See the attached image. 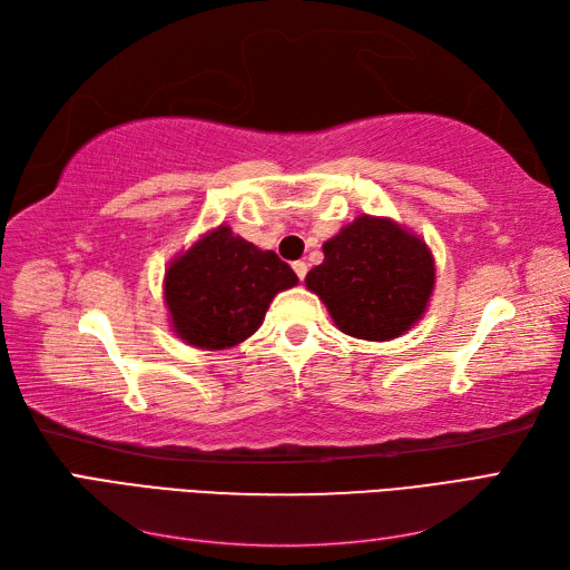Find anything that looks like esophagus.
<instances>
[{
    "label": "esophagus",
    "mask_w": 570,
    "mask_h": 570,
    "mask_svg": "<svg viewBox=\"0 0 570 570\" xmlns=\"http://www.w3.org/2000/svg\"><path fill=\"white\" fill-rule=\"evenodd\" d=\"M292 268H295V273H297V278H299V281H304V278H306V271H308L306 262H295V264H292Z\"/></svg>",
    "instance_id": "obj_1"
}]
</instances>
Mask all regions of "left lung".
<instances>
[{"instance_id":"8db88e82","label":"left lung","mask_w":570,"mask_h":570,"mask_svg":"<svg viewBox=\"0 0 570 570\" xmlns=\"http://www.w3.org/2000/svg\"><path fill=\"white\" fill-rule=\"evenodd\" d=\"M306 287L342 333L387 342L416 325L435 289V258L423 239L383 216H358L323 245Z\"/></svg>"}]
</instances>
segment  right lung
Here are the masks:
<instances>
[{
  "instance_id": "obj_1",
  "label": "right lung",
  "mask_w": 570,
  "mask_h": 570,
  "mask_svg": "<svg viewBox=\"0 0 570 570\" xmlns=\"http://www.w3.org/2000/svg\"><path fill=\"white\" fill-rule=\"evenodd\" d=\"M297 283L278 254L218 226L168 264L164 302L183 342L216 352L252 337L273 297Z\"/></svg>"
}]
</instances>
